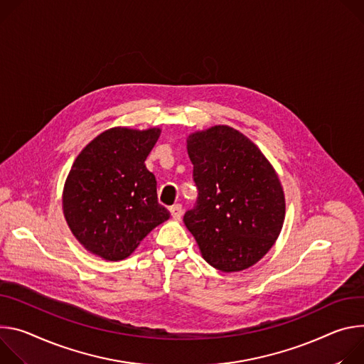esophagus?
Segmentation results:
<instances>
[{
  "label": "esophagus",
  "mask_w": 364,
  "mask_h": 364,
  "mask_svg": "<svg viewBox=\"0 0 364 364\" xmlns=\"http://www.w3.org/2000/svg\"><path fill=\"white\" fill-rule=\"evenodd\" d=\"M169 211H171V214H172V217H173L175 220H181L182 213H183V210H182V205H181V204H176V205L171 207V208H169Z\"/></svg>",
  "instance_id": "esophagus-1"
}]
</instances>
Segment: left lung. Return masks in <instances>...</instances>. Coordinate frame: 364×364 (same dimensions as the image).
<instances>
[{"label": "left lung", "mask_w": 364, "mask_h": 364, "mask_svg": "<svg viewBox=\"0 0 364 364\" xmlns=\"http://www.w3.org/2000/svg\"><path fill=\"white\" fill-rule=\"evenodd\" d=\"M198 198L183 215L204 259L221 272L257 263L274 245L285 220L280 181L246 136L215 126L188 137Z\"/></svg>", "instance_id": "obj_1"}]
</instances>
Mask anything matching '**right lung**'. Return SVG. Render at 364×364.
Returning <instances> with one entry per match:
<instances>
[{"instance_id": "add662e5", "label": "right lung", "mask_w": 364, "mask_h": 364, "mask_svg": "<svg viewBox=\"0 0 364 364\" xmlns=\"http://www.w3.org/2000/svg\"><path fill=\"white\" fill-rule=\"evenodd\" d=\"M160 136L114 127L75 159L63 191V214L91 253L111 262L129 257L171 214L159 204L156 178L144 160Z\"/></svg>"}]
</instances>
